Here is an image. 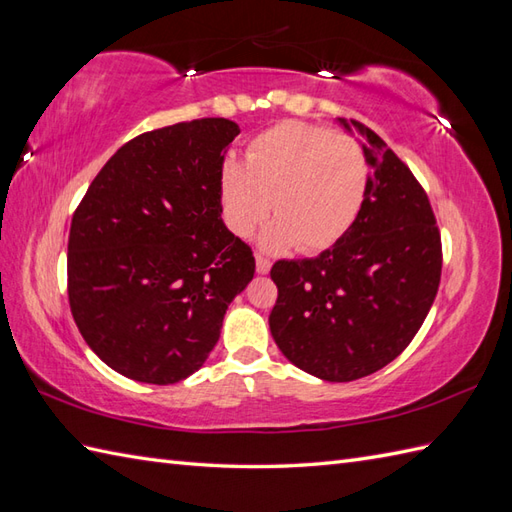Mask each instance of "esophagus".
<instances>
[{
  "instance_id": "esophagus-1",
  "label": "esophagus",
  "mask_w": 512,
  "mask_h": 512,
  "mask_svg": "<svg viewBox=\"0 0 512 512\" xmlns=\"http://www.w3.org/2000/svg\"><path fill=\"white\" fill-rule=\"evenodd\" d=\"M255 262H257V273L259 275H268L270 273V259H266V257H262V255H255Z\"/></svg>"
}]
</instances>
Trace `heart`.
<instances>
[{
  "label": "heart",
  "mask_w": 512,
  "mask_h": 512,
  "mask_svg": "<svg viewBox=\"0 0 512 512\" xmlns=\"http://www.w3.org/2000/svg\"><path fill=\"white\" fill-rule=\"evenodd\" d=\"M369 160L363 147L323 127L286 121L253 138L246 162L228 158L220 169L224 220L248 237L270 213L259 244L266 250L319 253L334 246L361 215L367 198Z\"/></svg>",
  "instance_id": "1"
}]
</instances>
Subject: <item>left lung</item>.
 Segmentation results:
<instances>
[{
    "label": "left lung",
    "mask_w": 512,
    "mask_h": 512,
    "mask_svg": "<svg viewBox=\"0 0 512 512\" xmlns=\"http://www.w3.org/2000/svg\"><path fill=\"white\" fill-rule=\"evenodd\" d=\"M372 169L361 215L314 259L270 270L279 297L270 334L288 361L328 383L378 372L427 319L442 273L440 233L427 193L385 140L356 121Z\"/></svg>",
    "instance_id": "8db88e82"
}]
</instances>
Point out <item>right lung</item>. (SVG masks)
I'll list each match as a JSON object with an SVG mask.
<instances>
[{
	"mask_svg": "<svg viewBox=\"0 0 512 512\" xmlns=\"http://www.w3.org/2000/svg\"><path fill=\"white\" fill-rule=\"evenodd\" d=\"M228 118L129 140L74 211L68 297L76 328L114 372L173 385L204 365L255 257L222 220Z\"/></svg>",
	"mask_w": 512,
	"mask_h": 512,
	"instance_id": "add662e5",
	"label": "right lung"
}]
</instances>
